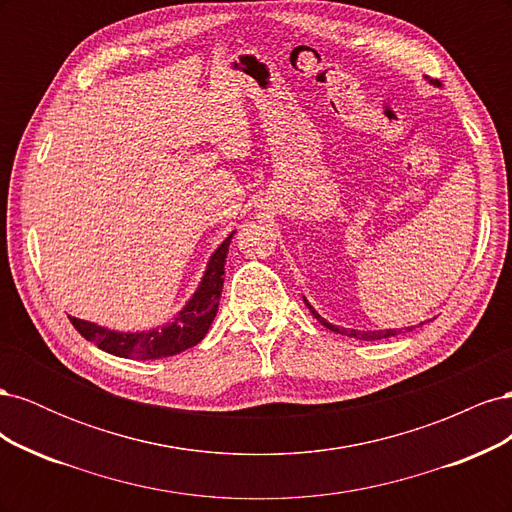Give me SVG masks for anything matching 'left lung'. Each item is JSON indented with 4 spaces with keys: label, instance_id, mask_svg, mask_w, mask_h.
Returning a JSON list of instances; mask_svg holds the SVG:
<instances>
[{
    "label": "left lung",
    "instance_id": "obj_1",
    "mask_svg": "<svg viewBox=\"0 0 512 512\" xmlns=\"http://www.w3.org/2000/svg\"><path fill=\"white\" fill-rule=\"evenodd\" d=\"M305 301V305L309 307V312H312V316L316 318V320H320L324 327H327L329 331H335V333H342V335H348V337H356V339H365V342H371V339H384V337H395V335H399L401 333V329H384V331H348V329H339V327H335V324H331V322H327L324 320L316 309L307 303V299H303ZM406 331H410V329H406Z\"/></svg>",
    "mask_w": 512,
    "mask_h": 512
}]
</instances>
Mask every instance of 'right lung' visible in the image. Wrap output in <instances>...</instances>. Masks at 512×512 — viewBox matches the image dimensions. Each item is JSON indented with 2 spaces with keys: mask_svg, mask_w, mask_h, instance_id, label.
<instances>
[{
  "mask_svg": "<svg viewBox=\"0 0 512 512\" xmlns=\"http://www.w3.org/2000/svg\"><path fill=\"white\" fill-rule=\"evenodd\" d=\"M235 230L224 239V243L213 252L209 258L207 271L200 280V286L192 294V299L175 316L173 322L164 327L151 331H136V333H119L98 327L94 322L70 316L74 329L79 331L87 342L96 344L100 350L121 356V359H136V361H151L173 356L183 350L196 346L211 327V322L218 314L220 294L224 286V265L230 239Z\"/></svg>",
  "mask_w": 512,
  "mask_h": 512,
  "instance_id": "obj_1",
  "label": "right lung"
}]
</instances>
